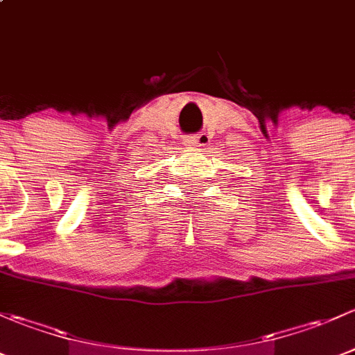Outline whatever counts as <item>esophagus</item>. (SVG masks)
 <instances>
[{
    "mask_svg": "<svg viewBox=\"0 0 355 355\" xmlns=\"http://www.w3.org/2000/svg\"><path fill=\"white\" fill-rule=\"evenodd\" d=\"M203 141H207V133H200V135H193V137H188L184 140L186 147H200L203 145Z\"/></svg>",
    "mask_w": 355,
    "mask_h": 355,
    "instance_id": "obj_1",
    "label": "esophagus"
}]
</instances>
